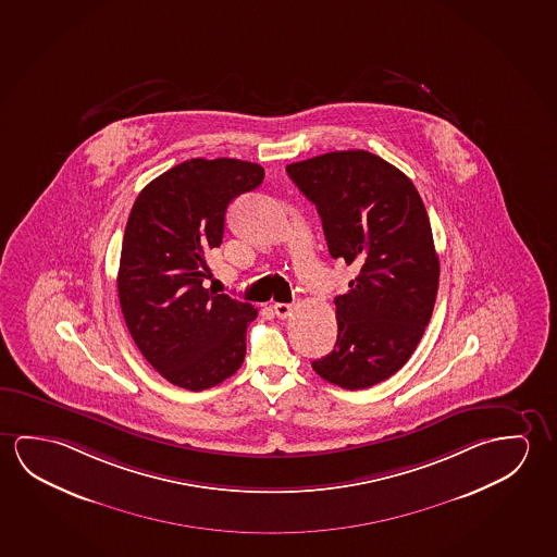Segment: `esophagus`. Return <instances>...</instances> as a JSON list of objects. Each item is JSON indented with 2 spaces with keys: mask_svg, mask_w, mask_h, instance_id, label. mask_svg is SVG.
<instances>
[{
  "mask_svg": "<svg viewBox=\"0 0 557 557\" xmlns=\"http://www.w3.org/2000/svg\"><path fill=\"white\" fill-rule=\"evenodd\" d=\"M273 309L274 315L278 319L290 318L292 311H294L290 304H274Z\"/></svg>",
  "mask_w": 557,
  "mask_h": 557,
  "instance_id": "1",
  "label": "esophagus"
}]
</instances>
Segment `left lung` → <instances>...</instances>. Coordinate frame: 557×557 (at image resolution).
Masks as SVG:
<instances>
[{
	"label": "left lung",
	"instance_id": "obj_1",
	"mask_svg": "<svg viewBox=\"0 0 557 557\" xmlns=\"http://www.w3.org/2000/svg\"><path fill=\"white\" fill-rule=\"evenodd\" d=\"M318 207L333 259L358 274L336 296V345L311 362L338 387L368 388L397 373L432 319L440 257L410 177L368 150H336L286 166Z\"/></svg>",
	"mask_w": 557,
	"mask_h": 557
}]
</instances>
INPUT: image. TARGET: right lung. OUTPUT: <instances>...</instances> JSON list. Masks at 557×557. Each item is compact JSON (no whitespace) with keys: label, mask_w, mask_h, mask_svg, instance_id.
<instances>
[{"label":"right lung","mask_w":557,"mask_h":557,"mask_svg":"<svg viewBox=\"0 0 557 557\" xmlns=\"http://www.w3.org/2000/svg\"><path fill=\"white\" fill-rule=\"evenodd\" d=\"M265 170L238 159H191L160 174L133 203L117 296L145 360L187 391L214 387L239 370L257 309L205 288V256L219 248L228 205Z\"/></svg>","instance_id":"1"}]
</instances>
